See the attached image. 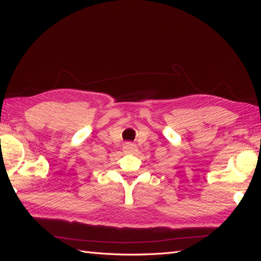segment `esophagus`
Masks as SVG:
<instances>
[{
    "mask_svg": "<svg viewBox=\"0 0 261 261\" xmlns=\"http://www.w3.org/2000/svg\"><path fill=\"white\" fill-rule=\"evenodd\" d=\"M123 150L127 153H136L138 151V147L132 142H125L123 145Z\"/></svg>",
    "mask_w": 261,
    "mask_h": 261,
    "instance_id": "esophagus-1",
    "label": "esophagus"
}]
</instances>
